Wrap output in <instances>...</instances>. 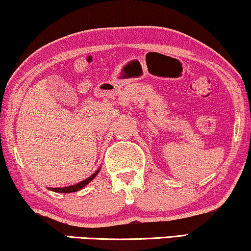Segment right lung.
<instances>
[{"label":"right lung","instance_id":"add662e5","mask_svg":"<svg viewBox=\"0 0 251 251\" xmlns=\"http://www.w3.org/2000/svg\"><path fill=\"white\" fill-rule=\"evenodd\" d=\"M99 171H100V168H99V169L96 171V173H94L91 175L90 177H88L87 179H84V180H82V181H80V183H77V184H75V185H71V186H66V187H56V188H49L50 191H53V192H57V193H73V192H77V191H80V190H82V188H83L85 185H88L89 183H90V181L94 179V178L97 176L98 175V173Z\"/></svg>","mask_w":251,"mask_h":251}]
</instances>
